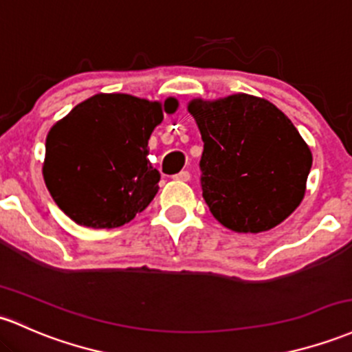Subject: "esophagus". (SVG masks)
I'll return each instance as SVG.
<instances>
[{
    "instance_id": "34e87169",
    "label": "esophagus",
    "mask_w": 352,
    "mask_h": 352,
    "mask_svg": "<svg viewBox=\"0 0 352 352\" xmlns=\"http://www.w3.org/2000/svg\"><path fill=\"white\" fill-rule=\"evenodd\" d=\"M173 180H179V182H188V180H190V173H188L187 170H182L180 173L173 175Z\"/></svg>"
}]
</instances>
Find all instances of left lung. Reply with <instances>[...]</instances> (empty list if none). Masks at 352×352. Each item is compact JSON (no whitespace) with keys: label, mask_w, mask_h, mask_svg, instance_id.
Here are the masks:
<instances>
[{"label":"left lung","mask_w":352,"mask_h":352,"mask_svg":"<svg viewBox=\"0 0 352 352\" xmlns=\"http://www.w3.org/2000/svg\"><path fill=\"white\" fill-rule=\"evenodd\" d=\"M204 142L202 190L212 215L239 234L284 222L306 194L312 153L265 98L234 94L187 105Z\"/></svg>","instance_id":"left-lung-1"}]
</instances>
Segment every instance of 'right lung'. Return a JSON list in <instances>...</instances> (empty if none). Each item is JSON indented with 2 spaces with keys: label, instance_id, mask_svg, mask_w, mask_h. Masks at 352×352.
Returning <instances> with one entry per match:
<instances>
[{
  "label": "right lung",
  "instance_id": "1",
  "mask_svg": "<svg viewBox=\"0 0 352 352\" xmlns=\"http://www.w3.org/2000/svg\"><path fill=\"white\" fill-rule=\"evenodd\" d=\"M179 100L150 102L96 94L58 120L46 135L43 179L56 206L76 223L115 229L145 210L158 192L148 138Z\"/></svg>",
  "mask_w": 352,
  "mask_h": 352
}]
</instances>
